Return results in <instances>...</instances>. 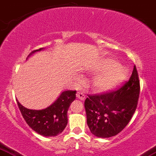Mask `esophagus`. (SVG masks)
<instances>
[{"instance_id": "esophagus-1", "label": "esophagus", "mask_w": 156, "mask_h": 156, "mask_svg": "<svg viewBox=\"0 0 156 156\" xmlns=\"http://www.w3.org/2000/svg\"><path fill=\"white\" fill-rule=\"evenodd\" d=\"M76 96H77V98H79L80 100H82V101H83V100H85V98H86V96H85V94L81 91L77 92Z\"/></svg>"}]
</instances>
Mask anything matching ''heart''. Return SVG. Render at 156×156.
I'll return each mask as SVG.
<instances>
[{
	"instance_id": "obj_1",
	"label": "heart",
	"mask_w": 156,
	"mask_h": 156,
	"mask_svg": "<svg viewBox=\"0 0 156 156\" xmlns=\"http://www.w3.org/2000/svg\"><path fill=\"white\" fill-rule=\"evenodd\" d=\"M98 73L93 78L91 86L96 92H105L117 87L127 75V70L114 59L105 58L94 68Z\"/></svg>"
}]
</instances>
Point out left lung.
<instances>
[{
  "mask_svg": "<svg viewBox=\"0 0 156 156\" xmlns=\"http://www.w3.org/2000/svg\"><path fill=\"white\" fill-rule=\"evenodd\" d=\"M140 80L136 66L128 81L114 91L88 95L85 101L87 124L93 135L106 138L119 133L137 109Z\"/></svg>",
  "mask_w": 156,
  "mask_h": 156,
  "instance_id": "8db88e82",
  "label": "left lung"
}]
</instances>
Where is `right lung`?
Returning <instances> with one entry per match:
<instances>
[{
  "instance_id": "obj_1",
  "label": "right lung",
  "mask_w": 156,
  "mask_h": 156,
  "mask_svg": "<svg viewBox=\"0 0 156 156\" xmlns=\"http://www.w3.org/2000/svg\"><path fill=\"white\" fill-rule=\"evenodd\" d=\"M42 48L32 51L30 54ZM76 90H65L52 105L42 110L29 109L16 100L23 119L33 130L45 137H55L60 134L68 124V110L76 99Z\"/></svg>"
}]
</instances>
